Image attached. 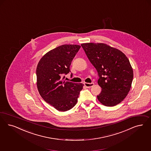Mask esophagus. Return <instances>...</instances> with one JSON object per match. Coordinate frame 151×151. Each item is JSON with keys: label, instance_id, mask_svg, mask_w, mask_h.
Instances as JSON below:
<instances>
[{"label": "esophagus", "instance_id": "1", "mask_svg": "<svg viewBox=\"0 0 151 151\" xmlns=\"http://www.w3.org/2000/svg\"><path fill=\"white\" fill-rule=\"evenodd\" d=\"M84 85L86 88H91L92 86H93L94 85V83H84Z\"/></svg>", "mask_w": 151, "mask_h": 151}]
</instances>
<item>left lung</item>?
<instances>
[{"mask_svg":"<svg viewBox=\"0 0 151 151\" xmlns=\"http://www.w3.org/2000/svg\"><path fill=\"white\" fill-rule=\"evenodd\" d=\"M87 57L96 68L101 92L97 96L102 104L113 106L122 102L130 91L133 68L124 54L103 43L81 44Z\"/></svg>","mask_w":151,"mask_h":151,"instance_id":"left-lung-1","label":"left lung"}]
</instances>
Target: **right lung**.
<instances>
[{"label": "right lung", "instance_id": "add662e5", "mask_svg": "<svg viewBox=\"0 0 151 151\" xmlns=\"http://www.w3.org/2000/svg\"><path fill=\"white\" fill-rule=\"evenodd\" d=\"M81 46L63 45L46 53L36 68L37 86L43 100L60 111L71 109L76 105L83 84L63 80L70 71L73 58ZM71 75H73L71 73Z\"/></svg>", "mask_w": 151, "mask_h": 151}]
</instances>
